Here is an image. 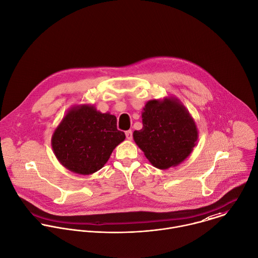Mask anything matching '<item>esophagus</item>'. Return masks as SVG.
Masks as SVG:
<instances>
[{
	"instance_id": "34e87169",
	"label": "esophagus",
	"mask_w": 258,
	"mask_h": 258,
	"mask_svg": "<svg viewBox=\"0 0 258 258\" xmlns=\"http://www.w3.org/2000/svg\"><path fill=\"white\" fill-rule=\"evenodd\" d=\"M125 135H126V138L128 140H132V131L131 130H128L125 132Z\"/></svg>"
}]
</instances>
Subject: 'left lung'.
Returning a JSON list of instances; mask_svg holds the SVG:
<instances>
[{
    "label": "left lung",
    "instance_id": "obj_1",
    "mask_svg": "<svg viewBox=\"0 0 258 258\" xmlns=\"http://www.w3.org/2000/svg\"><path fill=\"white\" fill-rule=\"evenodd\" d=\"M142 129L133 132V139L158 169L179 165L197 143L196 123L175 97L149 100L142 110Z\"/></svg>",
    "mask_w": 258,
    "mask_h": 258
}]
</instances>
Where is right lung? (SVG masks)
Here are the masks:
<instances>
[{"instance_id": "1", "label": "right lung", "mask_w": 258, "mask_h": 258, "mask_svg": "<svg viewBox=\"0 0 258 258\" xmlns=\"http://www.w3.org/2000/svg\"><path fill=\"white\" fill-rule=\"evenodd\" d=\"M125 140L117 119L94 105L72 106L55 129L51 145L58 161L68 170L89 175L100 170L113 150Z\"/></svg>"}]
</instances>
